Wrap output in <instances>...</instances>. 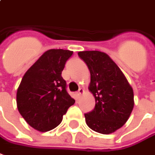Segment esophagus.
Here are the masks:
<instances>
[{
	"instance_id": "1",
	"label": "esophagus",
	"mask_w": 155,
	"mask_h": 155,
	"mask_svg": "<svg viewBox=\"0 0 155 155\" xmlns=\"http://www.w3.org/2000/svg\"><path fill=\"white\" fill-rule=\"evenodd\" d=\"M83 93H84V89L81 87V88H79V90L78 91V93H77V94H78V97H80V96H81L82 94H83Z\"/></svg>"
}]
</instances>
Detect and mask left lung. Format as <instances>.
I'll return each instance as SVG.
<instances>
[{
	"label": "left lung",
	"mask_w": 155,
	"mask_h": 155,
	"mask_svg": "<svg viewBox=\"0 0 155 155\" xmlns=\"http://www.w3.org/2000/svg\"><path fill=\"white\" fill-rule=\"evenodd\" d=\"M90 71L88 90L95 107L84 114L87 126L103 134L114 133L128 121L134 106V91L118 65L105 52L78 51Z\"/></svg>",
	"instance_id": "8db88e82"
}]
</instances>
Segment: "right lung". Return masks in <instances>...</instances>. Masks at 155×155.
<instances>
[{
	"label": "right lung",
	"instance_id": "obj_1",
	"mask_svg": "<svg viewBox=\"0 0 155 155\" xmlns=\"http://www.w3.org/2000/svg\"><path fill=\"white\" fill-rule=\"evenodd\" d=\"M73 51H45L23 76L16 93L18 111L31 127L47 132L61 124L75 100L69 95L62 72Z\"/></svg>",
	"mask_w": 155,
	"mask_h": 155
}]
</instances>
